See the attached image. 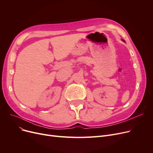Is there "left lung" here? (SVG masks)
<instances>
[{"mask_svg":"<svg viewBox=\"0 0 153 153\" xmlns=\"http://www.w3.org/2000/svg\"><path fill=\"white\" fill-rule=\"evenodd\" d=\"M122 41H123V42H125V40H124V39H122Z\"/></svg>","mask_w":153,"mask_h":153,"instance_id":"left-lung-1","label":"left lung"}]
</instances>
